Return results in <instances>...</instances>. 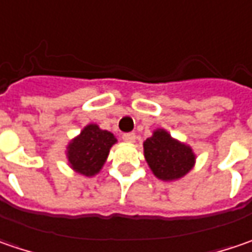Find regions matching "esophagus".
I'll use <instances>...</instances> for the list:
<instances>
[{
	"instance_id": "34e87169",
	"label": "esophagus",
	"mask_w": 252,
	"mask_h": 252,
	"mask_svg": "<svg viewBox=\"0 0 252 252\" xmlns=\"http://www.w3.org/2000/svg\"><path fill=\"white\" fill-rule=\"evenodd\" d=\"M135 138H137V135H135L134 132H126V134H123V139H124L126 142H134V141H135Z\"/></svg>"
}]
</instances>
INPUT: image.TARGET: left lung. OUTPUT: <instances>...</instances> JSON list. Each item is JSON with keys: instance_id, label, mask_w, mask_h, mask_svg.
<instances>
[{"instance_id": "1", "label": "left lung", "mask_w": 252, "mask_h": 252, "mask_svg": "<svg viewBox=\"0 0 252 252\" xmlns=\"http://www.w3.org/2000/svg\"><path fill=\"white\" fill-rule=\"evenodd\" d=\"M144 154L154 175L162 181H173L185 176L194 163V154L185 144L158 129L144 142Z\"/></svg>"}]
</instances>
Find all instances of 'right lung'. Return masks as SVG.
I'll return each mask as SVG.
<instances>
[{"instance_id": "obj_1", "label": "right lung", "mask_w": 252, "mask_h": 252, "mask_svg": "<svg viewBox=\"0 0 252 252\" xmlns=\"http://www.w3.org/2000/svg\"><path fill=\"white\" fill-rule=\"evenodd\" d=\"M115 137L97 126L90 124L74 138L67 148V158L71 168L86 176H93L104 165Z\"/></svg>"}]
</instances>
